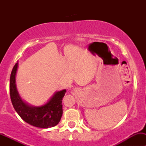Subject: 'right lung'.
<instances>
[{
    "label": "right lung",
    "instance_id": "right-lung-1",
    "mask_svg": "<svg viewBox=\"0 0 146 146\" xmlns=\"http://www.w3.org/2000/svg\"><path fill=\"white\" fill-rule=\"evenodd\" d=\"M18 64L12 70L10 78V95L13 107L25 122L38 128L53 127L56 126L63 114L62 100L66 90L56 92L46 103L39 107L29 105L20 98L15 84V76Z\"/></svg>",
    "mask_w": 146,
    "mask_h": 146
}]
</instances>
